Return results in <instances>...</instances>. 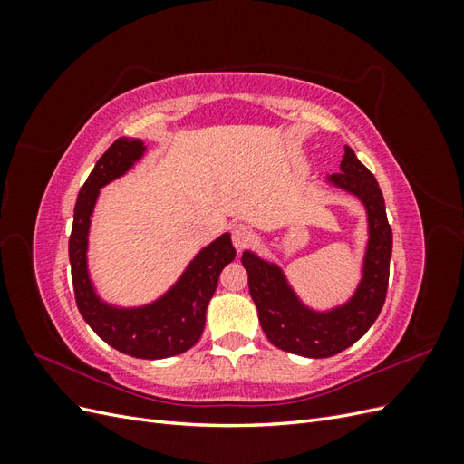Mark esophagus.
<instances>
[{"mask_svg":"<svg viewBox=\"0 0 464 464\" xmlns=\"http://www.w3.org/2000/svg\"><path fill=\"white\" fill-rule=\"evenodd\" d=\"M232 242L237 251L247 247V244L251 242V230L246 227V224H236L232 228Z\"/></svg>","mask_w":464,"mask_h":464,"instance_id":"1","label":"esophagus"}]
</instances>
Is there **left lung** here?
Here are the masks:
<instances>
[{
	"instance_id": "left-lung-1",
	"label": "left lung",
	"mask_w": 464,
	"mask_h": 464,
	"mask_svg": "<svg viewBox=\"0 0 464 464\" xmlns=\"http://www.w3.org/2000/svg\"><path fill=\"white\" fill-rule=\"evenodd\" d=\"M327 184L354 195L368 222L360 280L343 304L317 310L300 298L276 261L263 259L251 249L242 254L251 300L266 339L280 350L305 358L334 356L362 339L382 312L389 285L392 234L377 179L346 145L341 172L327 176Z\"/></svg>"
}]
</instances>
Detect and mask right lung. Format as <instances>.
Returning a JSON list of instances; mask_svg holds the SVG:
<instances>
[{"label":"right lung","mask_w":464,"mask_h":464,"mask_svg":"<svg viewBox=\"0 0 464 464\" xmlns=\"http://www.w3.org/2000/svg\"><path fill=\"white\" fill-rule=\"evenodd\" d=\"M145 154L143 139L120 137L98 159L77 195L69 263L77 307L89 327L123 354L160 360L186 353L201 339L208 302L222 269L234 261L236 249L230 232L220 234L195 254L170 288L141 305L111 304L98 294L89 271V236L98 198L102 188L131 172Z\"/></svg>","instance_id":"right-lung-1"}]
</instances>
